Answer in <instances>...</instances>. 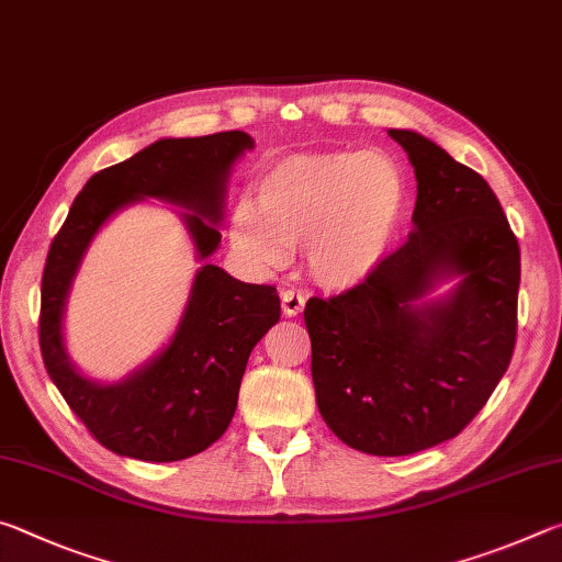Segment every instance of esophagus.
Here are the masks:
<instances>
[{"label":"esophagus","mask_w":562,"mask_h":562,"mask_svg":"<svg viewBox=\"0 0 562 562\" xmlns=\"http://www.w3.org/2000/svg\"><path fill=\"white\" fill-rule=\"evenodd\" d=\"M304 310V297L294 290H284L282 292V315L284 317H297Z\"/></svg>","instance_id":"obj_1"}]
</instances>
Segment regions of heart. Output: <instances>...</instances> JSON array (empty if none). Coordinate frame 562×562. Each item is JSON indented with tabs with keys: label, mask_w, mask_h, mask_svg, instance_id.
I'll use <instances>...</instances> for the list:
<instances>
[{
	"label": "heart",
	"mask_w": 562,
	"mask_h": 562,
	"mask_svg": "<svg viewBox=\"0 0 562 562\" xmlns=\"http://www.w3.org/2000/svg\"><path fill=\"white\" fill-rule=\"evenodd\" d=\"M404 201L402 170L382 154H294L265 168L258 203H235L231 235L258 270L284 268L292 247L307 245L312 278L327 290H349L386 258Z\"/></svg>",
	"instance_id": "b5f03b06"
}]
</instances>
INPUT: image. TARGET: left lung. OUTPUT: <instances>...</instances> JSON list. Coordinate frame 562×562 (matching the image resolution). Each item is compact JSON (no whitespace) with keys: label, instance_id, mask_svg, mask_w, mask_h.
<instances>
[{"label":"left lung","instance_id":"left-lung-1","mask_svg":"<svg viewBox=\"0 0 562 562\" xmlns=\"http://www.w3.org/2000/svg\"><path fill=\"white\" fill-rule=\"evenodd\" d=\"M416 176L414 231L372 278L312 297L317 406L335 436L372 456H408L459 436L510 364L520 247L475 170L414 131H389ZM439 303L417 300L443 277Z\"/></svg>","mask_w":562,"mask_h":562}]
</instances>
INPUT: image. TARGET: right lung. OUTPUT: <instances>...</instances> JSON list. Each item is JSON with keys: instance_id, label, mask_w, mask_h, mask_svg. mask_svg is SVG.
<instances>
[{"instance_id": "1", "label": "right lung", "mask_w": 562, "mask_h": 562, "mask_svg": "<svg viewBox=\"0 0 562 562\" xmlns=\"http://www.w3.org/2000/svg\"><path fill=\"white\" fill-rule=\"evenodd\" d=\"M255 140L243 131L164 138L123 164L103 168L76 195L54 235L42 274L40 347L64 402L109 451L140 461H180L205 451L233 422L247 357L280 319L272 284H247L203 265L170 345L119 384H99L71 367L64 349L66 294L93 235L109 217L144 198L183 205L198 258L221 245L231 168Z\"/></svg>"}]
</instances>
